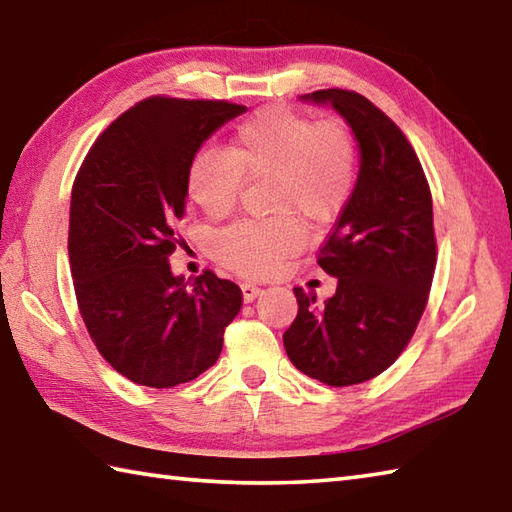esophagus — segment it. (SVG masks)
Listing matches in <instances>:
<instances>
[{"mask_svg": "<svg viewBox=\"0 0 512 512\" xmlns=\"http://www.w3.org/2000/svg\"><path fill=\"white\" fill-rule=\"evenodd\" d=\"M242 295H244V302L250 304V302H255L259 295H262V288L255 284H242Z\"/></svg>", "mask_w": 512, "mask_h": 512, "instance_id": "34e87169", "label": "esophagus"}]
</instances>
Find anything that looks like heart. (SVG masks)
<instances>
[{
	"label": "heart",
	"instance_id": "1",
	"mask_svg": "<svg viewBox=\"0 0 512 512\" xmlns=\"http://www.w3.org/2000/svg\"><path fill=\"white\" fill-rule=\"evenodd\" d=\"M357 150L350 130L270 106L237 126L226 153L199 150L186 166V195L210 219L235 208L244 179H266V208L275 215L242 219L210 239L217 264L244 277H270L304 246L302 219L324 226L339 217L355 188Z\"/></svg>",
	"mask_w": 512,
	"mask_h": 512
}]
</instances>
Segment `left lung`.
Masks as SVG:
<instances>
[{
  "mask_svg": "<svg viewBox=\"0 0 512 512\" xmlns=\"http://www.w3.org/2000/svg\"><path fill=\"white\" fill-rule=\"evenodd\" d=\"M302 102L333 106L353 128L359 173L317 264L337 277L335 295L295 288L297 317L284 333L290 362L328 386L368 382L413 337L433 284V197L413 146L375 104L326 88Z\"/></svg>",
  "mask_w": 512,
  "mask_h": 512,
  "instance_id": "obj_1",
  "label": "left lung"
}]
</instances>
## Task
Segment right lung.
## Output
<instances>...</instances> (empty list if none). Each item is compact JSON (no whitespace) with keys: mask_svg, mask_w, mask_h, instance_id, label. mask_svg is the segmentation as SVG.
I'll list each match as a JSON object with an SVG mask.
<instances>
[{"mask_svg":"<svg viewBox=\"0 0 512 512\" xmlns=\"http://www.w3.org/2000/svg\"><path fill=\"white\" fill-rule=\"evenodd\" d=\"M246 106L148 97L88 150L70 195L68 259L79 313L106 362L130 382L173 388L217 362L242 290L210 270L170 273L186 166Z\"/></svg>","mask_w":512,"mask_h":512,"instance_id":"add662e5","label":"right lung"}]
</instances>
